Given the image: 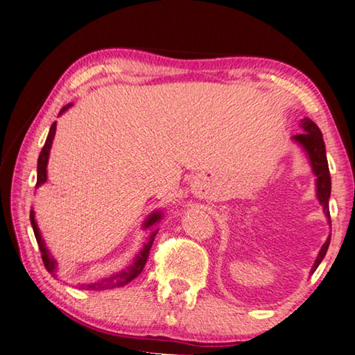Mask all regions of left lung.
I'll use <instances>...</instances> for the list:
<instances>
[{
  "mask_svg": "<svg viewBox=\"0 0 355 355\" xmlns=\"http://www.w3.org/2000/svg\"><path fill=\"white\" fill-rule=\"evenodd\" d=\"M302 128L305 129V132L297 134V136H294V139L302 145L303 148H305V151L309 156V161H311V166H313V172L314 175H316L318 199L320 202V205H322L325 216L329 218V223H330L329 198L331 191V182H330L327 156H325V144L322 139V132H320V129L314 125L309 118H303ZM329 245H330V237L322 245V248H320L316 262H314V266L311 268V273L319 267V263L322 262L325 252L329 250Z\"/></svg>",
  "mask_w": 355,
  "mask_h": 355,
  "instance_id": "left-lung-1",
  "label": "left lung"
}]
</instances>
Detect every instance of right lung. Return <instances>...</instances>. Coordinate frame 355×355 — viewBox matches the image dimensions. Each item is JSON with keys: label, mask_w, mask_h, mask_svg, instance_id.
Returning <instances> with one entry per match:
<instances>
[{"label": "right lung", "mask_w": 355, "mask_h": 355, "mask_svg": "<svg viewBox=\"0 0 355 355\" xmlns=\"http://www.w3.org/2000/svg\"><path fill=\"white\" fill-rule=\"evenodd\" d=\"M69 105H72V104H67L66 107H63L60 114H63V112ZM55 131H56V123H53L52 128H50L46 144H44V148L41 150V155H39V159H37V183H36L37 187H39V184L46 183V180H47V161H49L50 147H52V142H53V137H55ZM30 219H31L33 230H35V237H36V241H37V245H39V250H41V257H42L44 267L47 268L49 273H52L53 277H55L56 262H55V259L50 256V252L47 251L46 246H44V241L41 239V234H39V230H37V224L35 221V211H33V210L30 213ZM159 219H161V213L156 211V213H153V215H150L147 218V221H145L144 226L145 227L153 226V224H156L157 221H159ZM156 234H157V230H153V232L150 234L148 241H147V243H145L144 250L139 252V256L136 257V261H134L132 266H129L128 268H125L120 273L112 275V277H109V278H104V279H101V281H96V283L82 284L80 288L82 289H88V291H104V289H112V288H120V286H125V284L129 283V281H132L134 278L139 277V275L142 273L145 263H147V259H148V254H150L151 245H153V240H155V235Z\"/></svg>", "instance_id": "add662e5"}]
</instances>
